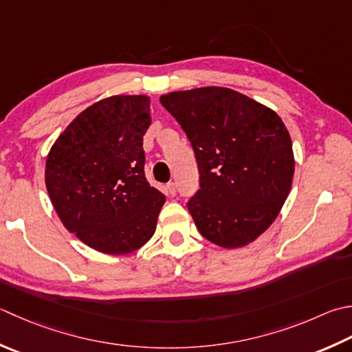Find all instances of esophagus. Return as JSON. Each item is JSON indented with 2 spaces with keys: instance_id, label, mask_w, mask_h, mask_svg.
<instances>
[{
  "instance_id": "obj_1",
  "label": "esophagus",
  "mask_w": 352,
  "mask_h": 352,
  "mask_svg": "<svg viewBox=\"0 0 352 352\" xmlns=\"http://www.w3.org/2000/svg\"><path fill=\"white\" fill-rule=\"evenodd\" d=\"M166 192H168V195H170V197H174L175 194H177V189H175V183H168V186H166Z\"/></svg>"
}]
</instances>
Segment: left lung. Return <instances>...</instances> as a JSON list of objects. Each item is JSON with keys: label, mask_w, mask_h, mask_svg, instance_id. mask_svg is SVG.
<instances>
[{"label": "left lung", "mask_w": 352, "mask_h": 352, "mask_svg": "<svg viewBox=\"0 0 352 352\" xmlns=\"http://www.w3.org/2000/svg\"><path fill=\"white\" fill-rule=\"evenodd\" d=\"M195 151L199 189L188 209L198 232L223 249L249 245L273 224L294 175L292 139L280 117L224 87L160 98Z\"/></svg>", "instance_id": "1"}]
</instances>
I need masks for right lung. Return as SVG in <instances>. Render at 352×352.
<instances>
[{
	"label": "right lung",
	"mask_w": 352,
	"mask_h": 352,
	"mask_svg": "<svg viewBox=\"0 0 352 352\" xmlns=\"http://www.w3.org/2000/svg\"><path fill=\"white\" fill-rule=\"evenodd\" d=\"M146 94H117L73 119L50 148L45 186L59 219L107 254L135 252L153 238L166 197L144 177Z\"/></svg>",
	"instance_id": "add662e5"
}]
</instances>
